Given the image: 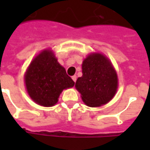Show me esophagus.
<instances>
[{
  "label": "esophagus",
  "instance_id": "obj_1",
  "mask_svg": "<svg viewBox=\"0 0 150 150\" xmlns=\"http://www.w3.org/2000/svg\"><path fill=\"white\" fill-rule=\"evenodd\" d=\"M71 78H72V79H73V81L76 82V79H77V77H76V75H73Z\"/></svg>",
  "mask_w": 150,
  "mask_h": 150
}]
</instances>
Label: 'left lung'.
<instances>
[{
	"label": "left lung",
	"instance_id": "1",
	"mask_svg": "<svg viewBox=\"0 0 150 150\" xmlns=\"http://www.w3.org/2000/svg\"><path fill=\"white\" fill-rule=\"evenodd\" d=\"M83 75L75 88L83 101L90 107L107 104L115 96L118 86L116 71L110 61L101 54L88 55L82 64Z\"/></svg>",
	"mask_w": 150,
	"mask_h": 150
}]
</instances>
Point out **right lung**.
<instances>
[{
  "label": "right lung",
  "mask_w": 150,
  "mask_h": 150,
  "mask_svg": "<svg viewBox=\"0 0 150 150\" xmlns=\"http://www.w3.org/2000/svg\"><path fill=\"white\" fill-rule=\"evenodd\" d=\"M25 82L31 99L44 107L54 106L62 90L75 85L49 50L40 53L31 62L25 75Z\"/></svg>",
  "instance_id": "add662e5"
}]
</instances>
